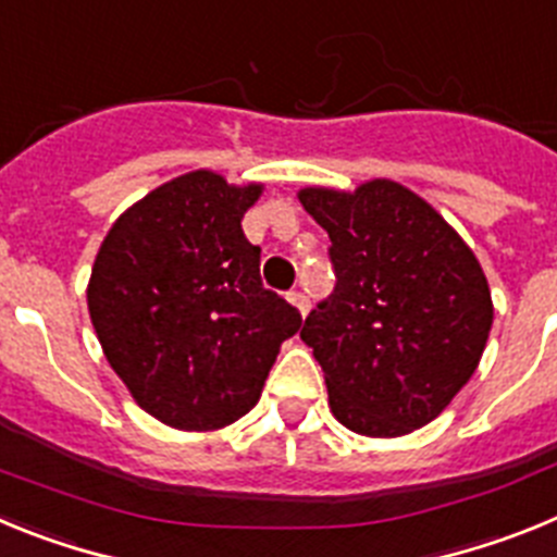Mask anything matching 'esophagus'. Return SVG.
<instances>
[{
	"label": "esophagus",
	"instance_id": "esophagus-1",
	"mask_svg": "<svg viewBox=\"0 0 557 557\" xmlns=\"http://www.w3.org/2000/svg\"><path fill=\"white\" fill-rule=\"evenodd\" d=\"M287 298H289V304H295V307H298V312L301 314L309 312V298L301 293V289H289Z\"/></svg>",
	"mask_w": 557,
	"mask_h": 557
}]
</instances>
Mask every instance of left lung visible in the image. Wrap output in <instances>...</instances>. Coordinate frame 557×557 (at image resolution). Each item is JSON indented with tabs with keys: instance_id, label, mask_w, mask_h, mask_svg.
<instances>
[{
	"instance_id": "left-lung-1",
	"label": "left lung",
	"mask_w": 557,
	"mask_h": 557,
	"mask_svg": "<svg viewBox=\"0 0 557 557\" xmlns=\"http://www.w3.org/2000/svg\"><path fill=\"white\" fill-rule=\"evenodd\" d=\"M298 198L332 239L337 284L307 314L301 339L326 373L334 418L371 437L430 424L488 343L494 307L480 262L426 200L393 181Z\"/></svg>"
}]
</instances>
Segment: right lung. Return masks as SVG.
<instances>
[{"label": "right lung", "mask_w": 557, "mask_h": 557, "mask_svg": "<svg viewBox=\"0 0 557 557\" xmlns=\"http://www.w3.org/2000/svg\"><path fill=\"white\" fill-rule=\"evenodd\" d=\"M262 186L186 172L108 231L88 282V312L108 362L175 430H220L259 401L301 312L259 275L243 214Z\"/></svg>", "instance_id": "obj_1"}]
</instances>
